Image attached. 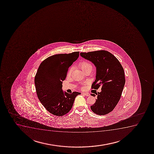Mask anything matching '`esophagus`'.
<instances>
[{"label": "esophagus", "mask_w": 154, "mask_h": 154, "mask_svg": "<svg viewBox=\"0 0 154 154\" xmlns=\"http://www.w3.org/2000/svg\"><path fill=\"white\" fill-rule=\"evenodd\" d=\"M82 94H83V95H84L85 96H90V94L88 93H82Z\"/></svg>", "instance_id": "esophagus-1"}]
</instances>
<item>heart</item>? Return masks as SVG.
I'll list each match as a JSON object with an SVG mask.
<instances>
[{
  "instance_id": "heart-1",
  "label": "heart",
  "mask_w": 154,
  "mask_h": 154,
  "mask_svg": "<svg viewBox=\"0 0 154 154\" xmlns=\"http://www.w3.org/2000/svg\"><path fill=\"white\" fill-rule=\"evenodd\" d=\"M79 66L80 68L82 69L83 72H85V71L87 70H92V65L89 62L87 61H82L79 64ZM71 72H72V69H69V74H70Z\"/></svg>"
}]
</instances>
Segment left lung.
<instances>
[{
	"label": "left lung",
	"instance_id": "left-lung-1",
	"mask_svg": "<svg viewBox=\"0 0 154 154\" xmlns=\"http://www.w3.org/2000/svg\"><path fill=\"white\" fill-rule=\"evenodd\" d=\"M80 55L96 67V79L92 88L101 87L100 92L95 93L97 99L91 109L98 115L108 114L114 109L121 97L125 83L124 69L117 58L107 51L81 53ZM95 94H91L94 97Z\"/></svg>",
	"mask_w": 154,
	"mask_h": 154
}]
</instances>
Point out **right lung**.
<instances>
[{"instance_id": "obj_1", "label": "right lung", "mask_w": 154, "mask_h": 154, "mask_svg": "<svg viewBox=\"0 0 154 154\" xmlns=\"http://www.w3.org/2000/svg\"><path fill=\"white\" fill-rule=\"evenodd\" d=\"M79 56V53L58 54L44 60L35 76V83L38 100L48 112L61 116L71 110L76 96L80 93L69 94L62 90L68 69Z\"/></svg>"}]
</instances>
